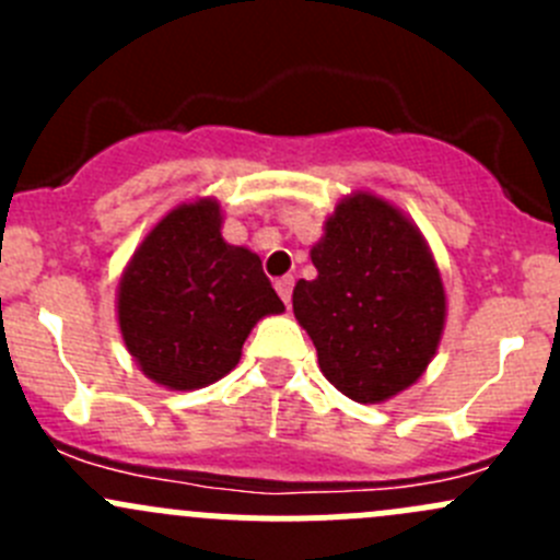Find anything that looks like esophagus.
Returning a JSON list of instances; mask_svg holds the SVG:
<instances>
[{"mask_svg":"<svg viewBox=\"0 0 560 560\" xmlns=\"http://www.w3.org/2000/svg\"><path fill=\"white\" fill-rule=\"evenodd\" d=\"M292 287H295V279H292V276H281V279L276 281V292H279V298L287 306H290L292 301Z\"/></svg>","mask_w":560,"mask_h":560,"instance_id":"34e87169","label":"esophagus"}]
</instances>
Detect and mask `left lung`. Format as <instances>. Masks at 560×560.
I'll list each match as a JSON object with an SVG mask.
<instances>
[{"mask_svg":"<svg viewBox=\"0 0 560 560\" xmlns=\"http://www.w3.org/2000/svg\"><path fill=\"white\" fill-rule=\"evenodd\" d=\"M316 279L292 308L312 336L322 374L358 404L415 385L444 330L442 276L420 230L374 195L347 197L312 248Z\"/></svg>","mask_w":560,"mask_h":560,"instance_id":"obj_1","label":"left lung"}]
</instances>
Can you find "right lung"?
I'll return each mask as SVG.
<instances>
[{"label": "right lung", "mask_w": 560, "mask_h": 560, "mask_svg": "<svg viewBox=\"0 0 560 560\" xmlns=\"http://www.w3.org/2000/svg\"><path fill=\"white\" fill-rule=\"evenodd\" d=\"M217 200L167 213L135 252L118 284V325L135 363L171 389H197L238 365L246 336L281 314L262 262L222 238Z\"/></svg>", "instance_id": "add662e5"}]
</instances>
